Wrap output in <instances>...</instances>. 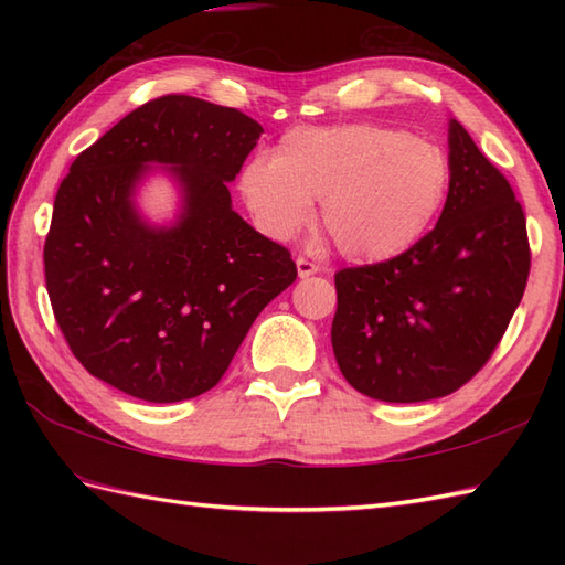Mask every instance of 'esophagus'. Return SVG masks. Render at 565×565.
I'll use <instances>...</instances> for the list:
<instances>
[{
    "mask_svg": "<svg viewBox=\"0 0 565 565\" xmlns=\"http://www.w3.org/2000/svg\"><path fill=\"white\" fill-rule=\"evenodd\" d=\"M296 269H298V279H308V276H313V274L320 271L318 264H313V262L306 259V257H298L296 259Z\"/></svg>",
    "mask_w": 565,
    "mask_h": 565,
    "instance_id": "1",
    "label": "esophagus"
}]
</instances>
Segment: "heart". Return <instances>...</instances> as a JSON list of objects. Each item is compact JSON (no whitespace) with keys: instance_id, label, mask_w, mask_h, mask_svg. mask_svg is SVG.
<instances>
[{"instance_id":"1","label":"heart","mask_w":565,"mask_h":565,"mask_svg":"<svg viewBox=\"0 0 565 565\" xmlns=\"http://www.w3.org/2000/svg\"><path fill=\"white\" fill-rule=\"evenodd\" d=\"M451 162L437 142L379 124L306 126L284 134L274 154L237 174L252 221L271 239H291L313 218L356 264L401 257L437 218Z\"/></svg>"}]
</instances>
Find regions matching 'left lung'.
<instances>
[{
	"mask_svg": "<svg viewBox=\"0 0 565 565\" xmlns=\"http://www.w3.org/2000/svg\"><path fill=\"white\" fill-rule=\"evenodd\" d=\"M451 186L423 239L401 257L334 274L332 350L359 393L435 401L478 374L518 310L530 243L514 191L449 118Z\"/></svg>",
	"mask_w": 565,
	"mask_h": 565,
	"instance_id": "8db88e82",
	"label": "left lung"
}]
</instances>
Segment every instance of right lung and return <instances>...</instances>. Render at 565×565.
Instances as JSON below:
<instances>
[{
	"mask_svg": "<svg viewBox=\"0 0 565 565\" xmlns=\"http://www.w3.org/2000/svg\"><path fill=\"white\" fill-rule=\"evenodd\" d=\"M262 134L243 111L167 94L72 162L45 237V286L92 376L148 403L196 398L296 281L289 249L239 218L227 191ZM154 171L178 186L172 224L148 222L135 201Z\"/></svg>",
	"mask_w": 565,
	"mask_h": 565,
	"instance_id": "1",
	"label": "right lung"
}]
</instances>
